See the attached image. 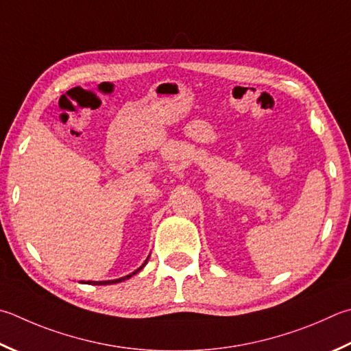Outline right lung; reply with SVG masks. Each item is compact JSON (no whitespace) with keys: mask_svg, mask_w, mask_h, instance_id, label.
<instances>
[{"mask_svg":"<svg viewBox=\"0 0 351 351\" xmlns=\"http://www.w3.org/2000/svg\"><path fill=\"white\" fill-rule=\"evenodd\" d=\"M147 261H149V258L145 259V263L139 267L138 270H135L133 273H130V275H127V276H124V278H119V279H113V281H87L86 284H92V285H107V284H117V282H123V281H125V279H129V278H132L133 275H136V273L139 271V270H143V267L147 264Z\"/></svg>","mask_w":351,"mask_h":351,"instance_id":"add662e5","label":"right lung"}]
</instances>
